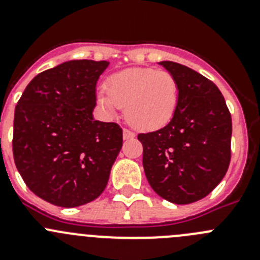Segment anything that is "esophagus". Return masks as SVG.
Instances as JSON below:
<instances>
[{
    "label": "esophagus",
    "instance_id": "esophagus-1",
    "mask_svg": "<svg viewBox=\"0 0 260 260\" xmlns=\"http://www.w3.org/2000/svg\"><path fill=\"white\" fill-rule=\"evenodd\" d=\"M135 137V134L133 132H130L128 128H123V139H133Z\"/></svg>",
    "mask_w": 260,
    "mask_h": 260
}]
</instances>
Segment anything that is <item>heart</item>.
<instances>
[{"mask_svg": "<svg viewBox=\"0 0 260 260\" xmlns=\"http://www.w3.org/2000/svg\"><path fill=\"white\" fill-rule=\"evenodd\" d=\"M180 99L177 79L165 70L133 68L118 71L107 80V91L98 93L100 107L116 114L125 107L127 122L139 130H156L176 113Z\"/></svg>", "mask_w": 260, "mask_h": 260, "instance_id": "heart-1", "label": "heart"}]
</instances>
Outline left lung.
<instances>
[{
	"mask_svg": "<svg viewBox=\"0 0 260 260\" xmlns=\"http://www.w3.org/2000/svg\"><path fill=\"white\" fill-rule=\"evenodd\" d=\"M160 65L177 79L180 99L168 125L138 134L144 173L161 198L176 204L194 203L207 197L228 171L231 112L210 79L177 62Z\"/></svg>",
	"mask_w": 260,
	"mask_h": 260,
	"instance_id": "1",
	"label": "left lung"
}]
</instances>
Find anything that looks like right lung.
<instances>
[{
    "label": "right lung",
    "instance_id": "1",
    "mask_svg": "<svg viewBox=\"0 0 260 260\" xmlns=\"http://www.w3.org/2000/svg\"><path fill=\"white\" fill-rule=\"evenodd\" d=\"M107 61L74 59L36 75L15 107L13 155L34 194L78 207L104 191L122 147V128L92 117Z\"/></svg>",
    "mask_w": 260,
    "mask_h": 260
}]
</instances>
